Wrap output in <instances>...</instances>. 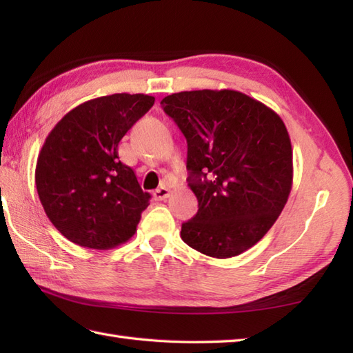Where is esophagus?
Segmentation results:
<instances>
[{"mask_svg":"<svg viewBox=\"0 0 353 353\" xmlns=\"http://www.w3.org/2000/svg\"><path fill=\"white\" fill-rule=\"evenodd\" d=\"M170 188H167V186H161V188H157L154 192H153V197L156 201H161V200H165L170 197Z\"/></svg>","mask_w":353,"mask_h":353,"instance_id":"34e87169","label":"esophagus"}]
</instances>
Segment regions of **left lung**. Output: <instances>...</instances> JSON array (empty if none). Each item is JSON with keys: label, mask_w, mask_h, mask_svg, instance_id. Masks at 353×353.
<instances>
[{"label": "left lung", "mask_w": 353, "mask_h": 353, "mask_svg": "<svg viewBox=\"0 0 353 353\" xmlns=\"http://www.w3.org/2000/svg\"><path fill=\"white\" fill-rule=\"evenodd\" d=\"M188 142V186L199 211L181 236L226 259L256 244L287 203L292 150L287 127L265 104L232 89L171 94L161 101Z\"/></svg>", "instance_id": "1"}]
</instances>
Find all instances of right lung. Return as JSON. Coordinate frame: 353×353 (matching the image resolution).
<instances>
[{"mask_svg": "<svg viewBox=\"0 0 353 353\" xmlns=\"http://www.w3.org/2000/svg\"><path fill=\"white\" fill-rule=\"evenodd\" d=\"M153 104L145 94L99 97L48 133L36 162V190L50 221L71 243L108 250L137 232L152 196L119 161L118 144Z\"/></svg>", "mask_w": 353, "mask_h": 353, "instance_id": "right-lung-1", "label": "right lung"}]
</instances>
